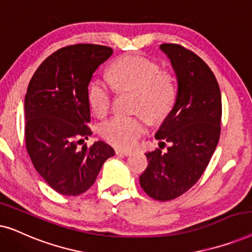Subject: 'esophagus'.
Masks as SVG:
<instances>
[{"label": "esophagus", "instance_id": "34e87169", "mask_svg": "<svg viewBox=\"0 0 252 252\" xmlns=\"http://www.w3.org/2000/svg\"><path fill=\"white\" fill-rule=\"evenodd\" d=\"M116 154L120 155V156H129L132 154L130 150H123V149H116Z\"/></svg>", "mask_w": 252, "mask_h": 252}]
</instances>
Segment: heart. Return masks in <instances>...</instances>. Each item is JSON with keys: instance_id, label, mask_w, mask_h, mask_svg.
<instances>
[{"instance_id": "heart-1", "label": "heart", "mask_w": 252, "mask_h": 252, "mask_svg": "<svg viewBox=\"0 0 252 252\" xmlns=\"http://www.w3.org/2000/svg\"><path fill=\"white\" fill-rule=\"evenodd\" d=\"M109 75L118 89L136 91L135 106L153 118H160L170 111L177 97L173 75L160 70L159 64L142 56L127 55L113 62ZM88 103L98 117L109 111L112 102V89L105 81L94 79L88 86ZM147 120L142 115H117L103 123L99 133L108 142L128 148L144 133Z\"/></svg>"}]
</instances>
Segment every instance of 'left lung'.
<instances>
[{"label": "left lung", "mask_w": 252, "mask_h": 252, "mask_svg": "<svg viewBox=\"0 0 252 252\" xmlns=\"http://www.w3.org/2000/svg\"><path fill=\"white\" fill-rule=\"evenodd\" d=\"M159 48L178 81L173 109L155 135L170 147L165 154H146L149 164L140 185L151 198L170 201L189 190L209 165L220 136L221 94L211 68L197 55L175 43Z\"/></svg>", "instance_id": "1"}]
</instances>
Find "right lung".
Returning a JSON list of instances; mask_svg holds the SVG:
<instances>
[{
	"label": "right lung",
	"mask_w": 252,
	"mask_h": 252,
	"mask_svg": "<svg viewBox=\"0 0 252 252\" xmlns=\"http://www.w3.org/2000/svg\"><path fill=\"white\" fill-rule=\"evenodd\" d=\"M112 53L110 47L89 43L62 48L41 63L27 87L26 150L37 173L62 195L88 190L115 155L103 141L79 147L92 135L88 85Z\"/></svg>",
	"instance_id": "right-lung-1"
}]
</instances>
